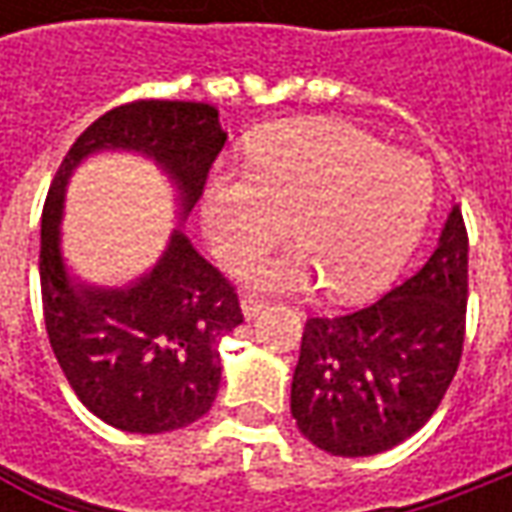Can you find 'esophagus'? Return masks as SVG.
Returning <instances> with one entry per match:
<instances>
[{"label": "esophagus", "instance_id": "esophagus-1", "mask_svg": "<svg viewBox=\"0 0 512 512\" xmlns=\"http://www.w3.org/2000/svg\"><path fill=\"white\" fill-rule=\"evenodd\" d=\"M267 299L265 296H259V293H245L242 296V310H245L247 319H253V316H259L262 310H265Z\"/></svg>", "mask_w": 512, "mask_h": 512}]
</instances>
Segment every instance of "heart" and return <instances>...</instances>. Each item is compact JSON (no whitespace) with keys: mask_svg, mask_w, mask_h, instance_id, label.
<instances>
[{"mask_svg":"<svg viewBox=\"0 0 512 512\" xmlns=\"http://www.w3.org/2000/svg\"><path fill=\"white\" fill-rule=\"evenodd\" d=\"M430 202L422 159L342 122L296 119L250 142V168L210 179L202 225L222 262L245 265L285 239L290 219L299 247L245 267L247 279L296 290L316 270L330 296L362 299L402 270Z\"/></svg>","mask_w":512,"mask_h":512,"instance_id":"heart-1","label":"heart"}]
</instances>
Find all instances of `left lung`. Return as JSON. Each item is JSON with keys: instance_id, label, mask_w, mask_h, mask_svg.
Segmentation results:
<instances>
[{"instance_id": "obj_1", "label": "left lung", "mask_w": 512, "mask_h": 512, "mask_svg": "<svg viewBox=\"0 0 512 512\" xmlns=\"http://www.w3.org/2000/svg\"><path fill=\"white\" fill-rule=\"evenodd\" d=\"M467 227L453 207L427 265L373 305L310 316L290 384L302 436L333 456H373L442 404L464 350Z\"/></svg>"}]
</instances>
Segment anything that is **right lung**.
Here are the masks:
<instances>
[{"label":"right lung","mask_w":512,"mask_h":512,"mask_svg":"<svg viewBox=\"0 0 512 512\" xmlns=\"http://www.w3.org/2000/svg\"><path fill=\"white\" fill-rule=\"evenodd\" d=\"M227 133L207 102L136 99L99 116L65 153L42 210V313L65 379L110 427L168 433L202 419L216 399L219 342L242 325L236 285L182 233L128 290L73 285L59 256V216L70 170L102 148L150 153L179 187L182 213L202 196Z\"/></svg>","instance_id":"1"}]
</instances>
